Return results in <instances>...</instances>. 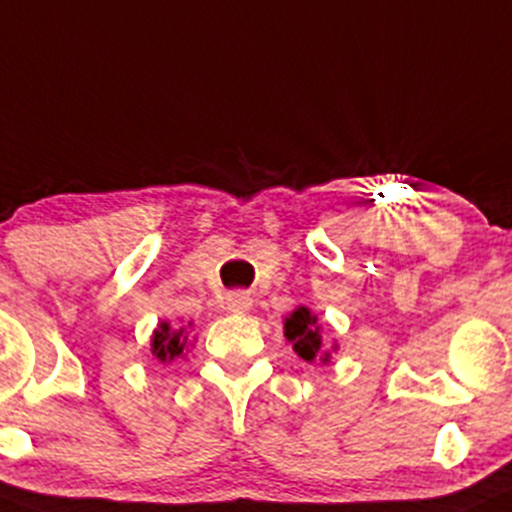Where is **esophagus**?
<instances>
[{
  "instance_id": "obj_1",
  "label": "esophagus",
  "mask_w": 512,
  "mask_h": 512,
  "mask_svg": "<svg viewBox=\"0 0 512 512\" xmlns=\"http://www.w3.org/2000/svg\"><path fill=\"white\" fill-rule=\"evenodd\" d=\"M225 306H228V311H233V314H247V311L252 309V297L245 292H233L225 299Z\"/></svg>"
}]
</instances>
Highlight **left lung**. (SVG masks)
Returning <instances> with one entry per match:
<instances>
[{
    "mask_svg": "<svg viewBox=\"0 0 512 512\" xmlns=\"http://www.w3.org/2000/svg\"><path fill=\"white\" fill-rule=\"evenodd\" d=\"M324 326H321L319 316L309 309V306L299 304L297 309L289 311L284 316V336L292 343L294 353L299 355L306 363H314V360H321V363H331V351H338V343L333 341L331 348L324 346V336H321Z\"/></svg>",
    "mask_w": 512,
    "mask_h": 512,
    "instance_id": "left-lung-1",
    "label": "left lung"
}]
</instances>
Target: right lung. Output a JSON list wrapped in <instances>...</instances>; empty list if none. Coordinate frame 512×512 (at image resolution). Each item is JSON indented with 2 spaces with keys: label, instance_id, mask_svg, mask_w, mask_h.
Returning <instances> with one entry per match:
<instances>
[{
  "label": "right lung",
  "instance_id": "obj_1",
  "mask_svg": "<svg viewBox=\"0 0 512 512\" xmlns=\"http://www.w3.org/2000/svg\"><path fill=\"white\" fill-rule=\"evenodd\" d=\"M191 346V324L174 326L169 321H159V326L152 333L149 351H152V358L159 360V363H171L176 358H184Z\"/></svg>",
  "mask_w": 512,
  "mask_h": 512
}]
</instances>
